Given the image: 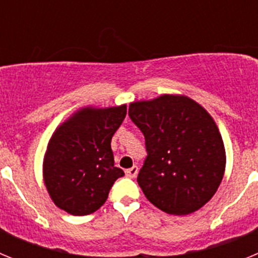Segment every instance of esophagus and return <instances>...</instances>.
Here are the masks:
<instances>
[{
    "label": "esophagus",
    "instance_id": "obj_1",
    "mask_svg": "<svg viewBox=\"0 0 258 258\" xmlns=\"http://www.w3.org/2000/svg\"><path fill=\"white\" fill-rule=\"evenodd\" d=\"M125 174L127 175V177H131V178H136L137 174H138V166H132V168H129V169L125 170Z\"/></svg>",
    "mask_w": 258,
    "mask_h": 258
}]
</instances>
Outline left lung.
I'll return each instance as SVG.
<instances>
[{
    "label": "left lung",
    "instance_id": "8db88e82",
    "mask_svg": "<svg viewBox=\"0 0 258 258\" xmlns=\"http://www.w3.org/2000/svg\"><path fill=\"white\" fill-rule=\"evenodd\" d=\"M147 157L137 182L165 213H194L212 199L225 174L226 151L209 112L186 95L163 94L129 104Z\"/></svg>",
    "mask_w": 258,
    "mask_h": 258
}]
</instances>
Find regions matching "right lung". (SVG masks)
Segmentation results:
<instances>
[{
  "instance_id": "add662e5",
  "label": "right lung",
  "mask_w": 258,
  "mask_h": 258,
  "mask_svg": "<svg viewBox=\"0 0 258 258\" xmlns=\"http://www.w3.org/2000/svg\"><path fill=\"white\" fill-rule=\"evenodd\" d=\"M126 116V104L83 107L52 133L42 175L52 203L72 216L101 208L113 182L124 175L115 166L111 140Z\"/></svg>"
}]
</instances>
